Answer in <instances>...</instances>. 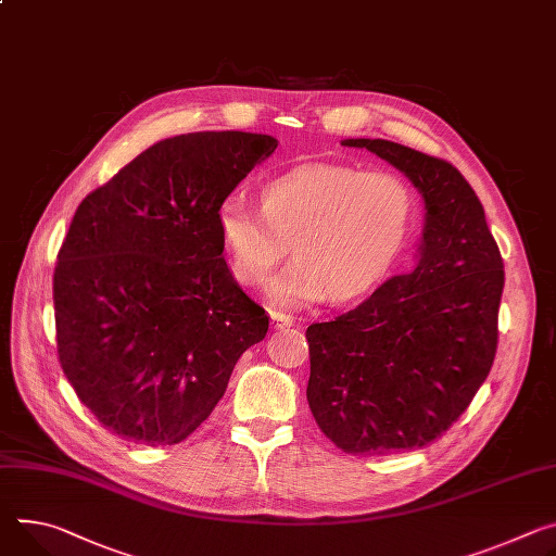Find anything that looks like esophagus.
Listing matches in <instances>:
<instances>
[{"mask_svg": "<svg viewBox=\"0 0 556 556\" xmlns=\"http://www.w3.org/2000/svg\"><path fill=\"white\" fill-rule=\"evenodd\" d=\"M270 324L275 330H286L294 324V317L288 315V313H281V311H273L270 313Z\"/></svg>", "mask_w": 556, "mask_h": 556, "instance_id": "1", "label": "esophagus"}]
</instances>
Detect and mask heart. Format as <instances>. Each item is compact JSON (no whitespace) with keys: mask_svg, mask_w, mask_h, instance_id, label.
Returning a JSON list of instances; mask_svg holds the SVG:
<instances>
[{"mask_svg":"<svg viewBox=\"0 0 556 556\" xmlns=\"http://www.w3.org/2000/svg\"><path fill=\"white\" fill-rule=\"evenodd\" d=\"M415 217L410 184L390 170L311 162L262 188V213L226 197L217 226L232 275L260 283L286 255L266 292L279 306L345 301L372 288L392 264Z\"/></svg>","mask_w":556,"mask_h":556,"instance_id":"obj_1","label":"heart"}]
</instances>
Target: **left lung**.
Segmentation results:
<instances>
[{
    "mask_svg": "<svg viewBox=\"0 0 556 556\" xmlns=\"http://www.w3.org/2000/svg\"><path fill=\"white\" fill-rule=\"evenodd\" d=\"M341 143L406 175L426 222L410 273L308 326V406L348 454L424 447L466 413L492 368L503 260L477 192L450 162L388 139Z\"/></svg>",
    "mask_w": 556,
    "mask_h": 556,
    "instance_id": "obj_1",
    "label": "left lung"
}]
</instances>
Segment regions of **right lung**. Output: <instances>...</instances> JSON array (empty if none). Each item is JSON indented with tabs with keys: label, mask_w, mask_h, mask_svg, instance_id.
Here are the masks:
<instances>
[{
	"label": "right lung",
	"mask_w": 556,
	"mask_h": 556,
	"mask_svg": "<svg viewBox=\"0 0 556 556\" xmlns=\"http://www.w3.org/2000/svg\"><path fill=\"white\" fill-rule=\"evenodd\" d=\"M277 143L241 130L177 135L79 204L53 275L58 359L111 432L181 443L266 337V311L222 257L217 211Z\"/></svg>",
	"instance_id": "add662e5"
}]
</instances>
